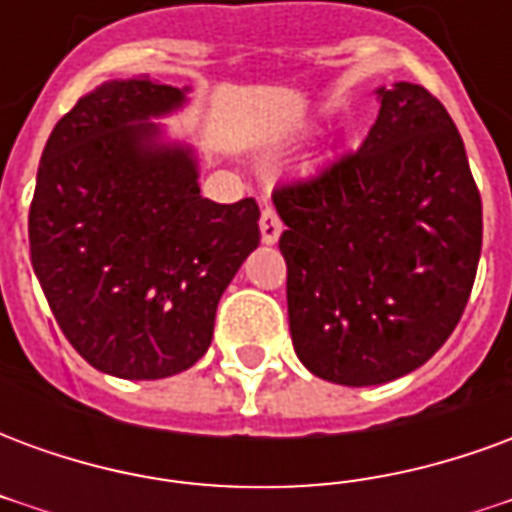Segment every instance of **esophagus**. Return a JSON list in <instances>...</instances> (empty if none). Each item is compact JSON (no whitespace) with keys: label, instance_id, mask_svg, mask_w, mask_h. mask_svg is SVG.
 Masks as SVG:
<instances>
[{"label":"esophagus","instance_id":"esophagus-1","mask_svg":"<svg viewBox=\"0 0 512 512\" xmlns=\"http://www.w3.org/2000/svg\"><path fill=\"white\" fill-rule=\"evenodd\" d=\"M260 235H263V244H277L282 235V219H279L277 208H271V205H266L260 213Z\"/></svg>","mask_w":512,"mask_h":512}]
</instances>
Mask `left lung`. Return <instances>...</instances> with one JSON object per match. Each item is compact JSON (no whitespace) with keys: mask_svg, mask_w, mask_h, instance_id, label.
Wrapping results in <instances>:
<instances>
[{"mask_svg":"<svg viewBox=\"0 0 512 512\" xmlns=\"http://www.w3.org/2000/svg\"><path fill=\"white\" fill-rule=\"evenodd\" d=\"M362 147L274 189L301 365L343 386L386 384L447 343L472 293L483 202L436 95L378 90Z\"/></svg>","mask_w":512,"mask_h":512,"instance_id":"1","label":"left lung"}]
</instances>
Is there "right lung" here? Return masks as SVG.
Wrapping results in <instances>:
<instances>
[{"label": "right lung", "mask_w": 512, "mask_h": 512, "mask_svg": "<svg viewBox=\"0 0 512 512\" xmlns=\"http://www.w3.org/2000/svg\"><path fill=\"white\" fill-rule=\"evenodd\" d=\"M186 90L106 82L51 131L29 205V252L68 343L101 373L156 381L189 370L216 307L260 244V208L205 200L189 147L150 117Z\"/></svg>", "instance_id": "right-lung-1"}]
</instances>
